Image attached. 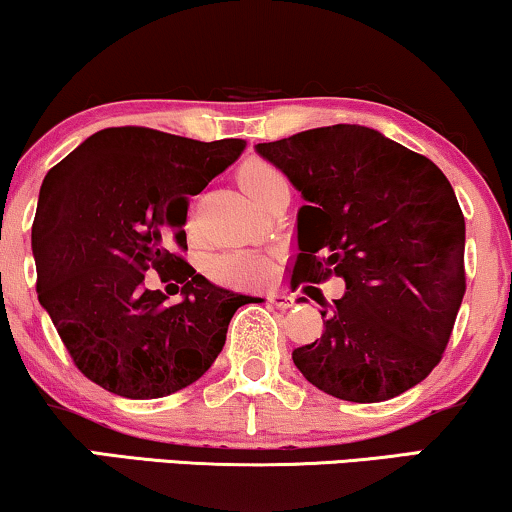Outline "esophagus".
<instances>
[{
    "label": "esophagus",
    "instance_id": "34e87169",
    "mask_svg": "<svg viewBox=\"0 0 512 512\" xmlns=\"http://www.w3.org/2000/svg\"><path fill=\"white\" fill-rule=\"evenodd\" d=\"M267 302L274 304L278 309H290L293 307V297H288L286 293H269Z\"/></svg>",
    "mask_w": 512,
    "mask_h": 512
}]
</instances>
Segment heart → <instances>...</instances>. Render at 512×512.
<instances>
[{
    "mask_svg": "<svg viewBox=\"0 0 512 512\" xmlns=\"http://www.w3.org/2000/svg\"><path fill=\"white\" fill-rule=\"evenodd\" d=\"M278 179H283V174L274 165L267 163V160L252 158L238 170V184L255 203H260L264 191ZM208 274L217 283H224V286H260V283L269 281L271 274H274V262H271L269 255H262V252H224V255L212 257L208 262Z\"/></svg>",
    "mask_w": 512,
    "mask_h": 512,
    "instance_id": "b5f03b06",
    "label": "heart"
}]
</instances>
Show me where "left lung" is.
Instances as JSON below:
<instances>
[{
  "instance_id": "1",
  "label": "left lung",
  "mask_w": 512,
  "mask_h": 512,
  "mask_svg": "<svg viewBox=\"0 0 512 512\" xmlns=\"http://www.w3.org/2000/svg\"><path fill=\"white\" fill-rule=\"evenodd\" d=\"M304 205L290 286L345 281L295 366L331 397L373 404L432 373L465 295V219L444 172L371 127L333 125L257 144Z\"/></svg>"
}]
</instances>
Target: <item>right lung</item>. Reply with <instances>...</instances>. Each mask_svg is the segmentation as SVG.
Segmentation results:
<instances>
[{"mask_svg":"<svg viewBox=\"0 0 512 512\" xmlns=\"http://www.w3.org/2000/svg\"><path fill=\"white\" fill-rule=\"evenodd\" d=\"M243 148V139L108 127L44 177L32 222L37 297L75 366L103 390L127 399L184 390L222 352L236 309L260 300L215 286L177 252L189 196ZM151 268L175 281L181 303L145 286Z\"/></svg>","mask_w":512,"mask_h":512,"instance_id":"1","label":"right lung"}]
</instances>
